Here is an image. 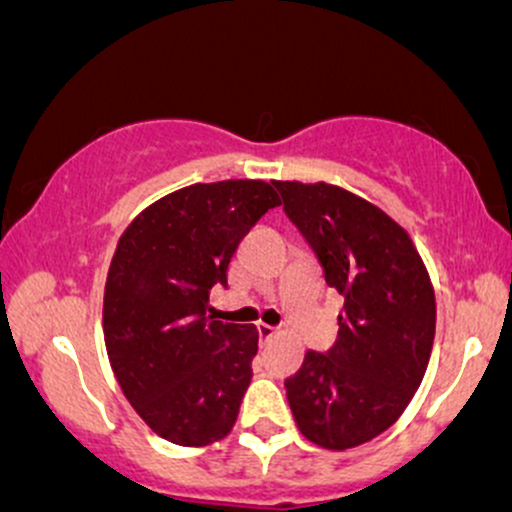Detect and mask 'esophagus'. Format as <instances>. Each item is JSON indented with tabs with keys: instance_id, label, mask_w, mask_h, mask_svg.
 Segmentation results:
<instances>
[{
	"instance_id": "obj_1",
	"label": "esophagus",
	"mask_w": 512,
	"mask_h": 512,
	"mask_svg": "<svg viewBox=\"0 0 512 512\" xmlns=\"http://www.w3.org/2000/svg\"><path fill=\"white\" fill-rule=\"evenodd\" d=\"M257 332H260V339H272L276 334V327L264 325V322H260V325H257Z\"/></svg>"
}]
</instances>
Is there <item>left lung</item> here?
Instances as JSON below:
<instances>
[{"mask_svg": "<svg viewBox=\"0 0 512 512\" xmlns=\"http://www.w3.org/2000/svg\"><path fill=\"white\" fill-rule=\"evenodd\" d=\"M286 216L344 296L339 337L308 351L286 380L293 419L310 443L346 450L387 431L424 380L436 337V293L409 233L354 192L276 180Z\"/></svg>", "mask_w": 512, "mask_h": 512, "instance_id": "left-lung-1", "label": "left lung"}]
</instances>
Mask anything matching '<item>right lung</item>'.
<instances>
[{"mask_svg": "<svg viewBox=\"0 0 512 512\" xmlns=\"http://www.w3.org/2000/svg\"><path fill=\"white\" fill-rule=\"evenodd\" d=\"M274 182H197L146 207L122 233L105 281L103 332L122 392L151 431L202 448L238 419L255 325L209 315L240 240L279 207Z\"/></svg>", "mask_w": 512, "mask_h": 512, "instance_id": "add662e5", "label": "right lung"}]
</instances>
